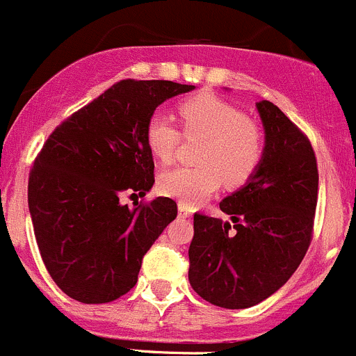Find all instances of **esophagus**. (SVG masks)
Returning a JSON list of instances; mask_svg holds the SVG:
<instances>
[{
	"instance_id": "1",
	"label": "esophagus",
	"mask_w": 356,
	"mask_h": 356,
	"mask_svg": "<svg viewBox=\"0 0 356 356\" xmlns=\"http://www.w3.org/2000/svg\"><path fill=\"white\" fill-rule=\"evenodd\" d=\"M191 215H192V210L187 207V204H184V203L178 204V217L187 218V217H191Z\"/></svg>"
}]
</instances>
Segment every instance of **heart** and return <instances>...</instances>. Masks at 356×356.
Segmentation results:
<instances>
[{
  "mask_svg": "<svg viewBox=\"0 0 356 356\" xmlns=\"http://www.w3.org/2000/svg\"><path fill=\"white\" fill-rule=\"evenodd\" d=\"M187 139H203L194 168L168 169L159 176V191L192 207L213 194L222 178L240 187L256 175L265 159L266 139L259 123L242 109L213 93H197L178 104ZM146 145L164 164L175 161L181 146V132L168 114L155 113L146 125Z\"/></svg>",
  "mask_w": 356,
  "mask_h": 356,
  "instance_id": "b5f03b06",
  "label": "heart"
}]
</instances>
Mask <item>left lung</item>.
<instances>
[{"label": "left lung", "instance_id": "obj_1", "mask_svg": "<svg viewBox=\"0 0 356 356\" xmlns=\"http://www.w3.org/2000/svg\"><path fill=\"white\" fill-rule=\"evenodd\" d=\"M265 159L245 187L227 195L222 218L194 213L188 280L224 309L259 304L288 282L312 242L318 162L311 141L268 100L257 102Z\"/></svg>", "mask_w": 356, "mask_h": 356}]
</instances>
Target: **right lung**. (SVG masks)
<instances>
[{"mask_svg":"<svg viewBox=\"0 0 356 356\" xmlns=\"http://www.w3.org/2000/svg\"><path fill=\"white\" fill-rule=\"evenodd\" d=\"M191 90L172 81H118L42 146L29 171V213L45 268L70 298L107 304L129 293L145 254L176 218L169 197L134 208L120 197L152 188L148 120L164 100Z\"/></svg>","mask_w":356,"mask_h":356,"instance_id":"right-lung-1","label":"right lung"}]
</instances>
